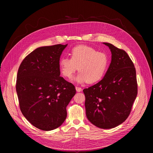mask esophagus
<instances>
[{
	"label": "esophagus",
	"mask_w": 153,
	"mask_h": 153,
	"mask_svg": "<svg viewBox=\"0 0 153 153\" xmlns=\"http://www.w3.org/2000/svg\"><path fill=\"white\" fill-rule=\"evenodd\" d=\"M76 90L77 92H80L82 90V88H80V87H79V86H76Z\"/></svg>",
	"instance_id": "obj_1"
}]
</instances>
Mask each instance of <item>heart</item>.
<instances>
[{
    "mask_svg": "<svg viewBox=\"0 0 153 153\" xmlns=\"http://www.w3.org/2000/svg\"><path fill=\"white\" fill-rule=\"evenodd\" d=\"M71 58L62 57L59 60L61 74L71 79L78 67L79 71L75 77L77 82L94 83L103 76L108 65V57L93 47L80 45L74 47L70 51Z\"/></svg>",
    "mask_w": 153,
    "mask_h": 153,
    "instance_id": "obj_1",
    "label": "heart"
}]
</instances>
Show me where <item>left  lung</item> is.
<instances>
[{
	"label": "left lung",
	"mask_w": 153,
	"mask_h": 153,
	"mask_svg": "<svg viewBox=\"0 0 153 153\" xmlns=\"http://www.w3.org/2000/svg\"><path fill=\"white\" fill-rule=\"evenodd\" d=\"M111 62L97 83L83 90L86 117L100 128L110 129L129 116L137 94L136 68L128 54L109 43Z\"/></svg>",
	"instance_id": "obj_1"
}]
</instances>
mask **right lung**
Wrapping results in <instances>:
<instances>
[{
	"instance_id": "1",
	"label": "right lung",
	"mask_w": 153,
	"mask_h": 153,
	"mask_svg": "<svg viewBox=\"0 0 153 153\" xmlns=\"http://www.w3.org/2000/svg\"><path fill=\"white\" fill-rule=\"evenodd\" d=\"M67 45L41 47L29 54L18 70L16 92L20 109L35 127L50 131L67 116L75 86L60 76L59 60Z\"/></svg>"
}]
</instances>
